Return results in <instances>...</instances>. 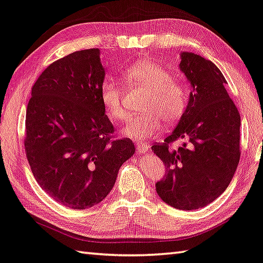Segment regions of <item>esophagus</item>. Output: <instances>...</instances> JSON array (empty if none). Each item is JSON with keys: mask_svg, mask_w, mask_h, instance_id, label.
<instances>
[{"mask_svg": "<svg viewBox=\"0 0 263 263\" xmlns=\"http://www.w3.org/2000/svg\"><path fill=\"white\" fill-rule=\"evenodd\" d=\"M136 147H137V149L139 151V152H146V151H148V148H149V144H145V142L137 141L136 142Z\"/></svg>", "mask_w": 263, "mask_h": 263, "instance_id": "esophagus-1", "label": "esophagus"}]
</instances>
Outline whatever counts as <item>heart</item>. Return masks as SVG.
<instances>
[{
  "instance_id": "b5f03b06",
  "label": "heart",
  "mask_w": 263,
  "mask_h": 263,
  "mask_svg": "<svg viewBox=\"0 0 263 263\" xmlns=\"http://www.w3.org/2000/svg\"><path fill=\"white\" fill-rule=\"evenodd\" d=\"M123 78L131 87L147 89L142 110L131 119L123 133L141 140L160 130L162 122L174 123L183 115L189 102V87L183 80L174 78L163 66L153 61H137L123 71ZM100 97L107 115L114 122H123L128 114L123 103V89L114 82H104Z\"/></svg>"
}]
</instances>
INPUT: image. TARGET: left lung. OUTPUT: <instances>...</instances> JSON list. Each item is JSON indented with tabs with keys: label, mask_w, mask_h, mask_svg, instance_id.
I'll list each match as a JSON object with an SVG mask.
<instances>
[{
	"label": "left lung",
	"mask_w": 263,
	"mask_h": 263,
	"mask_svg": "<svg viewBox=\"0 0 263 263\" xmlns=\"http://www.w3.org/2000/svg\"><path fill=\"white\" fill-rule=\"evenodd\" d=\"M180 70L193 86L178 125L152 149L165 165L156 192L171 207L192 211L217 199L230 184L240 159V115L227 80L213 62L181 54ZM183 145L173 148L175 141Z\"/></svg>",
	"instance_id": "obj_1"
}]
</instances>
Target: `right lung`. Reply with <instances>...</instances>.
<instances>
[{"label": "right lung", "mask_w": 263, "mask_h": 263, "mask_svg": "<svg viewBox=\"0 0 263 263\" xmlns=\"http://www.w3.org/2000/svg\"><path fill=\"white\" fill-rule=\"evenodd\" d=\"M103 79L98 48L71 52L44 70L27 104L24 147L32 174L72 209L101 202L136 151L128 138H115L100 97Z\"/></svg>", "instance_id": "obj_1"}]
</instances>
